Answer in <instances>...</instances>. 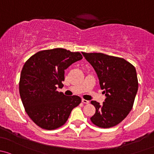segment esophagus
Returning <instances> with one entry per match:
<instances>
[{"mask_svg":"<svg viewBox=\"0 0 154 154\" xmlns=\"http://www.w3.org/2000/svg\"><path fill=\"white\" fill-rule=\"evenodd\" d=\"M82 101L84 103V104H89V103H90V101H88V100H86V99H82Z\"/></svg>","mask_w":154,"mask_h":154,"instance_id":"34e87169","label":"esophagus"}]
</instances>
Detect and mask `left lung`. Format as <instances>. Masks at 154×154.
<instances>
[{"mask_svg": "<svg viewBox=\"0 0 154 154\" xmlns=\"http://www.w3.org/2000/svg\"><path fill=\"white\" fill-rule=\"evenodd\" d=\"M82 54L96 71L106 96L102 104L91 101L96 113L90 120L99 128L116 126L132 110L138 90L135 67L124 58L103 53Z\"/></svg>", "mask_w": 154, "mask_h": 154, "instance_id": "1", "label": "left lung"}]
</instances>
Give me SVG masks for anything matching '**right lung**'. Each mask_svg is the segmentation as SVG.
<instances>
[{"label": "right lung", "instance_id": "right-lung-1", "mask_svg": "<svg viewBox=\"0 0 154 154\" xmlns=\"http://www.w3.org/2000/svg\"><path fill=\"white\" fill-rule=\"evenodd\" d=\"M81 59L79 52L55 48L38 52L23 65L19 82L20 99L29 118L40 128L54 130L62 126L82 101L79 96L57 91L64 86V70Z\"/></svg>", "mask_w": 154, "mask_h": 154}]
</instances>
